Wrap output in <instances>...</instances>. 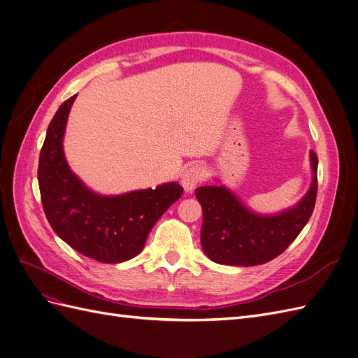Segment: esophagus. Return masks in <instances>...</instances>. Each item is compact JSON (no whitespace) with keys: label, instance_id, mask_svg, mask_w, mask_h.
I'll return each instance as SVG.
<instances>
[{"label":"esophagus","instance_id":"34e87169","mask_svg":"<svg viewBox=\"0 0 358 358\" xmlns=\"http://www.w3.org/2000/svg\"><path fill=\"white\" fill-rule=\"evenodd\" d=\"M206 178V170L201 164H194L188 167L182 176V187L187 192H192L199 183Z\"/></svg>","mask_w":358,"mask_h":358}]
</instances>
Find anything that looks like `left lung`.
Here are the masks:
<instances>
[{"mask_svg":"<svg viewBox=\"0 0 358 358\" xmlns=\"http://www.w3.org/2000/svg\"><path fill=\"white\" fill-rule=\"evenodd\" d=\"M312 183L294 208L275 215L255 213L224 185L196 189L203 209L201 248L212 262L258 266L282 254L310 218L317 200L318 158L310 150Z\"/></svg>","mask_w":358,"mask_h":358,"instance_id":"left-lung-1","label":"left lung"}]
</instances>
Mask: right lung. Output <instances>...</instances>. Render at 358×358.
Wrapping results in <instances>:
<instances>
[{"mask_svg": "<svg viewBox=\"0 0 358 358\" xmlns=\"http://www.w3.org/2000/svg\"><path fill=\"white\" fill-rule=\"evenodd\" d=\"M76 95L64 101L49 124L38 159V187L46 218L61 239L85 257L116 264L142 252L155 222L180 199L178 182L155 189L101 196L71 171L64 133Z\"/></svg>", "mask_w": 358, "mask_h": 358, "instance_id": "obj_1", "label": "right lung"}]
</instances>
